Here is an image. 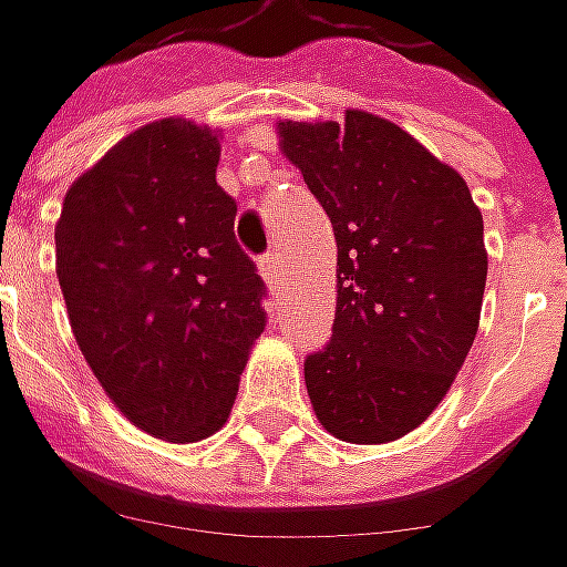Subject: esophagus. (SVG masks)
<instances>
[{
    "instance_id": "1",
    "label": "esophagus",
    "mask_w": 567,
    "mask_h": 567,
    "mask_svg": "<svg viewBox=\"0 0 567 567\" xmlns=\"http://www.w3.org/2000/svg\"><path fill=\"white\" fill-rule=\"evenodd\" d=\"M260 276H264L269 288H279V282H282V266H279V254L276 250H269V254L260 257Z\"/></svg>"
}]
</instances>
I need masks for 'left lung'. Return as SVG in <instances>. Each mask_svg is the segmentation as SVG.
<instances>
[{
    "label": "left lung",
    "instance_id": "obj_1",
    "mask_svg": "<svg viewBox=\"0 0 567 567\" xmlns=\"http://www.w3.org/2000/svg\"><path fill=\"white\" fill-rule=\"evenodd\" d=\"M276 127L339 245L332 339L303 361L310 404L336 440H399L436 411L474 344L483 216L455 168L380 115Z\"/></svg>",
    "mask_w": 567,
    "mask_h": 567
}]
</instances>
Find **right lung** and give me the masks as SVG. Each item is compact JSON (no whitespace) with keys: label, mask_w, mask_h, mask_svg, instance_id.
<instances>
[{"label":"right lung","mask_w":567,"mask_h":567,"mask_svg":"<svg viewBox=\"0 0 567 567\" xmlns=\"http://www.w3.org/2000/svg\"><path fill=\"white\" fill-rule=\"evenodd\" d=\"M219 134L163 118L127 134L65 194L55 276L93 377L134 426L213 436L266 326V285L216 185Z\"/></svg>","instance_id":"right-lung-1"}]
</instances>
